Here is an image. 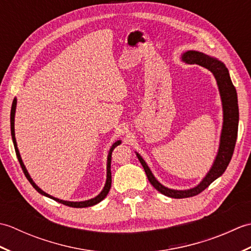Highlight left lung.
I'll list each match as a JSON object with an SVG mask.
<instances>
[{
    "label": "left lung",
    "mask_w": 251,
    "mask_h": 251,
    "mask_svg": "<svg viewBox=\"0 0 251 251\" xmlns=\"http://www.w3.org/2000/svg\"><path fill=\"white\" fill-rule=\"evenodd\" d=\"M181 59H182L183 62L188 63V65H199L201 67H204L214 74L221 97L223 124L220 136L219 149H218L214 164H212L209 172L207 173V175L202 178L201 182L194 186V188L189 190H174L163 185L154 177L151 169L149 168L148 164L145 162V159L142 158L140 154L135 152L138 159H139V162L142 165L143 169H145L150 183L159 193L164 194L165 196L173 197V199H185V197H191L200 194L201 192L208 188V185L214 182L216 179L219 178L226 172L227 165L232 158L234 148H235L239 120L236 89L231 81L230 73H228V70L225 63L219 59H217V58L210 57L204 54V52L197 50L184 51L181 55Z\"/></svg>",
    "instance_id": "8db88e82"
}]
</instances>
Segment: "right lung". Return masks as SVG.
<instances>
[{"label": "right lung", "instance_id": "1", "mask_svg": "<svg viewBox=\"0 0 251 251\" xmlns=\"http://www.w3.org/2000/svg\"><path fill=\"white\" fill-rule=\"evenodd\" d=\"M16 106H17V98H15L14 101H13V104H12V110H10V134H12V139H13V143H14V147H15V151H16V155H17V158L18 161L20 163V166L21 168H23L24 173L25 175L26 179L29 180V182L32 184V186L39 192L40 194L44 195L46 197H50V199L54 200L58 202H61V204L66 205V206H69V207H74V208H83V207H90V206H94L96 204H98V202H100L102 200L105 199V196L108 195L109 191H110V188H111V182H112V177H111V157H112V151L114 150V148L117 147L119 145H121L122 141L121 140H117L115 141L113 145H112L110 151H109V154H108V161H106V180H105V184L103 186L102 191L100 192V193L95 196L94 199H90V200H87V201H63V200H59L57 199V197H54L51 196L50 194H47L46 192H44L43 190H41L39 186H37L34 181L32 180V178L30 177V175L28 173V170H26L25 164L23 162V159H21V156H20V153H19V150H18V147H17V142H16V138H15V113H16Z\"/></svg>", "mask_w": 251, "mask_h": 251}]
</instances>
